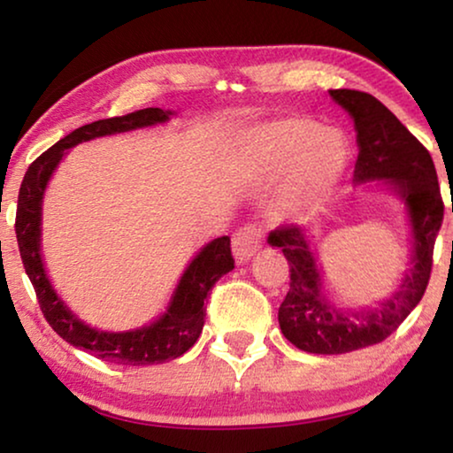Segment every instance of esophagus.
I'll list each match as a JSON object with an SVG mask.
<instances>
[{
    "label": "esophagus",
    "instance_id": "obj_1",
    "mask_svg": "<svg viewBox=\"0 0 453 453\" xmlns=\"http://www.w3.org/2000/svg\"><path fill=\"white\" fill-rule=\"evenodd\" d=\"M262 247V239H259V228L253 225H247L239 228L233 237V256L237 259V264H245L256 256Z\"/></svg>",
    "mask_w": 453,
    "mask_h": 453
}]
</instances>
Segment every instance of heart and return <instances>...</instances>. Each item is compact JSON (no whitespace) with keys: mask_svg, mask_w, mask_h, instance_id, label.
<instances>
[{"mask_svg":"<svg viewBox=\"0 0 453 453\" xmlns=\"http://www.w3.org/2000/svg\"><path fill=\"white\" fill-rule=\"evenodd\" d=\"M241 165L251 175H276L288 169L296 200H313L342 179L350 160L349 138L319 127L309 117H282L251 129L237 140Z\"/></svg>","mask_w":453,"mask_h":453,"instance_id":"1","label":"heart"}]
</instances>
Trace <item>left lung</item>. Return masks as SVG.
<instances>
[{"label": "left lung", "instance_id": "1", "mask_svg": "<svg viewBox=\"0 0 453 453\" xmlns=\"http://www.w3.org/2000/svg\"><path fill=\"white\" fill-rule=\"evenodd\" d=\"M355 121L358 157L355 181H386L398 191L411 219L412 268L388 301L373 309L342 311L321 295V276L301 226H278L268 243L280 247L290 268V288L278 309L280 330L296 349L313 355H344L380 344L398 330L431 278L433 250L443 222L437 171L426 148L375 96L361 90H330Z\"/></svg>", "mask_w": 453, "mask_h": 453}]
</instances>
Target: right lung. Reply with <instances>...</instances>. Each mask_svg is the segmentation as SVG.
<instances>
[{"instance_id": "obj_1", "label": "right lung", "mask_w": 453, "mask_h": 453, "mask_svg": "<svg viewBox=\"0 0 453 453\" xmlns=\"http://www.w3.org/2000/svg\"><path fill=\"white\" fill-rule=\"evenodd\" d=\"M173 113L157 107L140 109L134 113L111 117V119L92 121L67 134L64 140L53 144L28 166L22 179L20 194H18L16 210V239L20 247V257L24 270L33 282L41 311L49 326L59 334L65 342L76 349L88 350L96 358L115 365H154L173 361L188 352L196 340L200 338L206 307L203 301L220 276L234 268L231 253V239L219 237L208 243L188 265L185 274L179 280L171 305L163 318L154 324L132 332H98L95 327L80 321L70 309L64 305L55 293L51 282L45 274L41 259V203L42 194L51 179L55 166L64 158L67 148L88 142L101 135L132 132L138 127H148L154 123H165Z\"/></svg>"}]
</instances>
